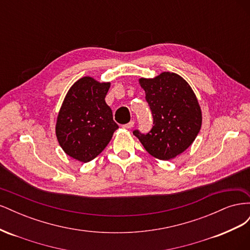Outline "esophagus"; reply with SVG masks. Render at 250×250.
I'll return each mask as SVG.
<instances>
[{"mask_svg":"<svg viewBox=\"0 0 250 250\" xmlns=\"http://www.w3.org/2000/svg\"><path fill=\"white\" fill-rule=\"evenodd\" d=\"M133 125H134V122H133V121H130L129 123H127V124L123 125L122 127H123V128H126V129H130V128L133 127Z\"/></svg>","mask_w":250,"mask_h":250,"instance_id":"obj_1","label":"esophagus"}]
</instances>
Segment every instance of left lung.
<instances>
[{
	"mask_svg": "<svg viewBox=\"0 0 250 250\" xmlns=\"http://www.w3.org/2000/svg\"><path fill=\"white\" fill-rule=\"evenodd\" d=\"M153 115V127L147 134L134 130L147 152L161 161L183 153L197 137L202 112L190 84L176 73L163 72L154 78H140Z\"/></svg>",
	"mask_w": 250,
	"mask_h": 250,
	"instance_id": "8db88e82",
	"label": "left lung"
}]
</instances>
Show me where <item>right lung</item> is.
Wrapping results in <instances>:
<instances>
[{
  "label": "right lung",
  "mask_w": 250,
  "mask_h": 250,
  "mask_svg": "<svg viewBox=\"0 0 250 250\" xmlns=\"http://www.w3.org/2000/svg\"><path fill=\"white\" fill-rule=\"evenodd\" d=\"M110 82L85 76L67 90L56 119L59 146L81 163L93 161L108 145L119 126L105 102Z\"/></svg>",
  "instance_id": "obj_1"
}]
</instances>
